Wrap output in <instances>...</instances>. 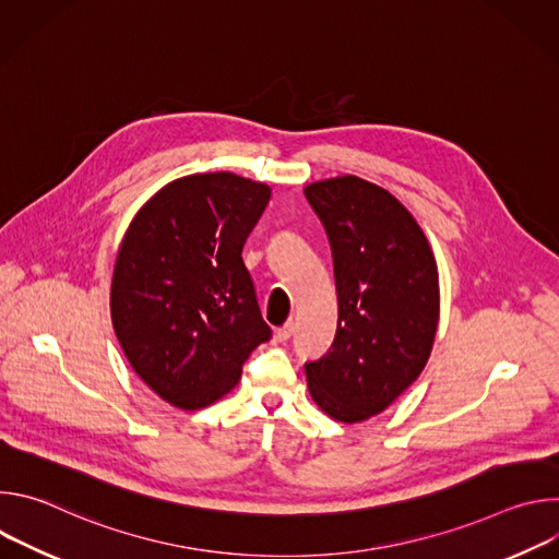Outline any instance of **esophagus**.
I'll use <instances>...</instances> for the list:
<instances>
[{"instance_id":"esophagus-1","label":"esophagus","mask_w":559,"mask_h":559,"mask_svg":"<svg viewBox=\"0 0 559 559\" xmlns=\"http://www.w3.org/2000/svg\"><path fill=\"white\" fill-rule=\"evenodd\" d=\"M292 334H294V323L289 321V323H285L283 328L276 330V341H278V343H285V341L292 338Z\"/></svg>"}]
</instances>
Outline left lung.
I'll return each mask as SVG.
<instances>
[{"label":"left lung","mask_w":559,"mask_h":559,"mask_svg":"<svg viewBox=\"0 0 559 559\" xmlns=\"http://www.w3.org/2000/svg\"><path fill=\"white\" fill-rule=\"evenodd\" d=\"M305 197L328 231L338 294L336 338L305 362L307 389L354 425L423 373L440 318L438 265L414 214L384 188L345 175L309 183Z\"/></svg>","instance_id":"8db88e82"}]
</instances>
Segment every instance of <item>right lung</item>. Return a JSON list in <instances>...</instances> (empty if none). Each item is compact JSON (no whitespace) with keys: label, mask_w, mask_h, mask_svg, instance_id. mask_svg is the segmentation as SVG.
<instances>
[{"label":"right lung","mask_w":559,"mask_h":559,"mask_svg":"<svg viewBox=\"0 0 559 559\" xmlns=\"http://www.w3.org/2000/svg\"><path fill=\"white\" fill-rule=\"evenodd\" d=\"M270 197V186L231 173L181 177L123 234L112 328L134 373L173 407L216 403L272 336L241 257Z\"/></svg>","instance_id":"add662e5"}]
</instances>
